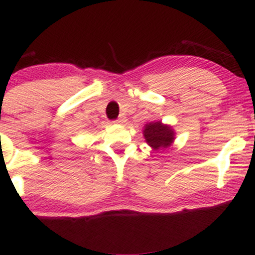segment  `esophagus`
<instances>
[{
	"label": "esophagus",
	"mask_w": 255,
	"mask_h": 255,
	"mask_svg": "<svg viewBox=\"0 0 255 255\" xmlns=\"http://www.w3.org/2000/svg\"><path fill=\"white\" fill-rule=\"evenodd\" d=\"M125 121V116L124 115H120V118L118 120H115L116 124H122Z\"/></svg>",
	"instance_id": "obj_1"
}]
</instances>
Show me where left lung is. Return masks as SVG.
<instances>
[{"mask_svg":"<svg viewBox=\"0 0 255 255\" xmlns=\"http://www.w3.org/2000/svg\"><path fill=\"white\" fill-rule=\"evenodd\" d=\"M144 136L146 142L154 150H162L169 147L175 139L174 129L168 125H163L160 121L150 122L145 125Z\"/></svg>","mask_w":255,"mask_h":255,"instance_id":"obj_1","label":"left lung"}]
</instances>
